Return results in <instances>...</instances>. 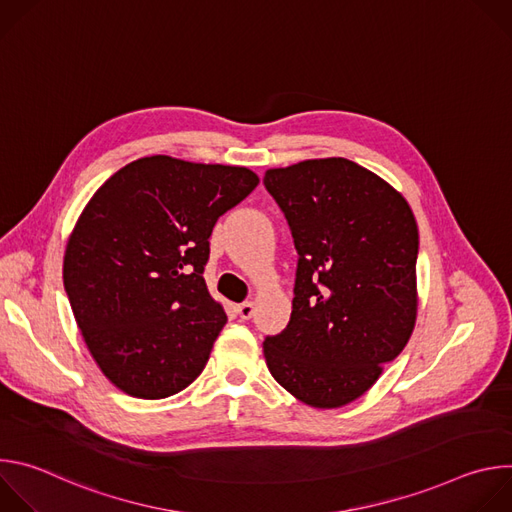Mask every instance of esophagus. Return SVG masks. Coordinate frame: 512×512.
Returning <instances> with one entry per match:
<instances>
[{
	"instance_id": "obj_1",
	"label": "esophagus",
	"mask_w": 512,
	"mask_h": 512,
	"mask_svg": "<svg viewBox=\"0 0 512 512\" xmlns=\"http://www.w3.org/2000/svg\"><path fill=\"white\" fill-rule=\"evenodd\" d=\"M237 312L243 320H251L253 314H255V304L253 302H245V304H239L237 306Z\"/></svg>"
}]
</instances>
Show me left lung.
<instances>
[{"mask_svg": "<svg viewBox=\"0 0 512 512\" xmlns=\"http://www.w3.org/2000/svg\"><path fill=\"white\" fill-rule=\"evenodd\" d=\"M263 184L300 255L289 324L263 342L267 369L310 407H344L379 381L413 334V210L389 182L346 158L271 168Z\"/></svg>", "mask_w": 512, "mask_h": 512, "instance_id": "1", "label": "left lung"}]
</instances>
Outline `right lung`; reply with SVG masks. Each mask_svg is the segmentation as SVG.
<instances>
[{"label":"right lung","mask_w":512,"mask_h":512,"mask_svg":"<svg viewBox=\"0 0 512 512\" xmlns=\"http://www.w3.org/2000/svg\"><path fill=\"white\" fill-rule=\"evenodd\" d=\"M257 184L243 166L150 156L115 172L83 208L64 289L91 356L123 393L164 399L204 371L227 324L202 277L208 237Z\"/></svg>","instance_id":"obj_1"}]
</instances>
